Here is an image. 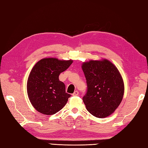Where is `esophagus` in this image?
I'll use <instances>...</instances> for the list:
<instances>
[{
    "instance_id": "1",
    "label": "esophagus",
    "mask_w": 148,
    "mask_h": 148,
    "mask_svg": "<svg viewBox=\"0 0 148 148\" xmlns=\"http://www.w3.org/2000/svg\"><path fill=\"white\" fill-rule=\"evenodd\" d=\"M78 95H79V91H75V92L73 93V95H73V96H77Z\"/></svg>"
}]
</instances>
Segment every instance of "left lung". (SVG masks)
I'll return each instance as SVG.
<instances>
[{
    "label": "left lung",
    "instance_id": "1",
    "mask_svg": "<svg viewBox=\"0 0 148 148\" xmlns=\"http://www.w3.org/2000/svg\"><path fill=\"white\" fill-rule=\"evenodd\" d=\"M87 84L83 97L91 115L104 118L112 114L123 98L124 86L117 68L108 60H90L82 66Z\"/></svg>",
    "mask_w": 148,
    "mask_h": 148
}]
</instances>
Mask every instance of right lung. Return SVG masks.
<instances>
[{
    "label": "right lung",
    "instance_id": "1",
    "mask_svg": "<svg viewBox=\"0 0 148 148\" xmlns=\"http://www.w3.org/2000/svg\"><path fill=\"white\" fill-rule=\"evenodd\" d=\"M72 62L71 60L43 58L33 67L27 80V91L31 103L38 112L53 115L66 104L71 95L66 93L65 84L58 77Z\"/></svg>",
    "mask_w": 148,
    "mask_h": 148
}]
</instances>
